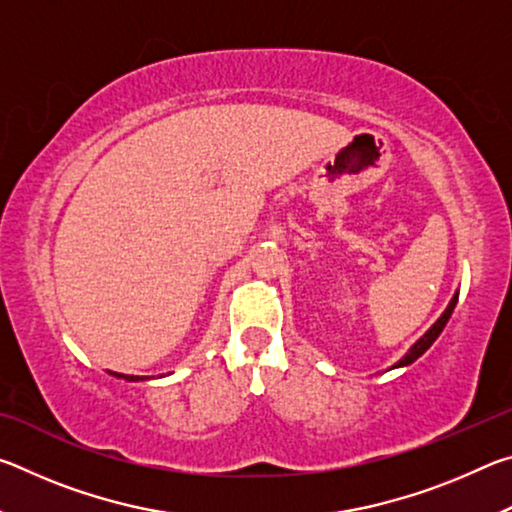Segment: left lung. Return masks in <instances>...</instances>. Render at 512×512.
<instances>
[{"mask_svg": "<svg viewBox=\"0 0 512 512\" xmlns=\"http://www.w3.org/2000/svg\"><path fill=\"white\" fill-rule=\"evenodd\" d=\"M456 302H458V293H454V298L449 300V305H447V309L443 311V316H440V318L436 320V323H433V325L427 329V334H424L420 341H415V343H413V348H411L409 352H406L404 357H402L400 361H397L393 368H404V366H409V363H413L415 359L422 357V354L431 348L433 341H436L438 336H440V332H443V329H445L447 320H449V316H452V311H454V307H456Z\"/></svg>", "mask_w": 512, "mask_h": 512, "instance_id": "1", "label": "left lung"}]
</instances>
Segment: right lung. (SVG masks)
Here are the masks:
<instances>
[{
	"label": "right lung",
	"mask_w": 512,
	"mask_h": 512,
	"mask_svg": "<svg viewBox=\"0 0 512 512\" xmlns=\"http://www.w3.org/2000/svg\"><path fill=\"white\" fill-rule=\"evenodd\" d=\"M115 377L126 379V381H140V379H144V377H137V375H119V372H115Z\"/></svg>",
	"instance_id": "1"
}]
</instances>
